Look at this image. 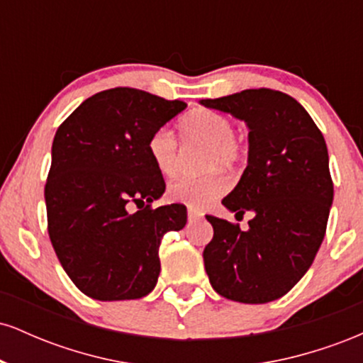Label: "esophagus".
<instances>
[{
	"label": "esophagus",
	"mask_w": 363,
	"mask_h": 363,
	"mask_svg": "<svg viewBox=\"0 0 363 363\" xmlns=\"http://www.w3.org/2000/svg\"><path fill=\"white\" fill-rule=\"evenodd\" d=\"M187 216H189V220H199L203 216V213L199 210H194V208H189V211H187Z\"/></svg>",
	"instance_id": "34e87169"
}]
</instances>
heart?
I'll return each instance as SVG.
<instances>
[{
  "instance_id": "b5f03b06",
  "label": "heart",
  "mask_w": 363,
  "mask_h": 363,
  "mask_svg": "<svg viewBox=\"0 0 363 363\" xmlns=\"http://www.w3.org/2000/svg\"><path fill=\"white\" fill-rule=\"evenodd\" d=\"M181 135L189 143L206 147L203 169H230L240 160L242 150L235 140L234 123L227 116L210 109H196L181 121ZM148 157L162 176L177 170V143L167 129H157L150 136ZM228 189L222 174L211 172L201 177H177L167 186V196L189 208H203Z\"/></svg>"
}]
</instances>
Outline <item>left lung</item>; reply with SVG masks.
Listing matches in <instances>:
<instances>
[{"label": "left lung", "mask_w": 363, "mask_h": 363, "mask_svg": "<svg viewBox=\"0 0 363 363\" xmlns=\"http://www.w3.org/2000/svg\"><path fill=\"white\" fill-rule=\"evenodd\" d=\"M199 104L249 129L247 167L222 205L235 216L254 215L247 230L206 215L213 227L203 251L206 274L228 301H277L307 273L326 234L333 205L326 141L283 91L251 89Z\"/></svg>", "instance_id": "8db88e82"}]
</instances>
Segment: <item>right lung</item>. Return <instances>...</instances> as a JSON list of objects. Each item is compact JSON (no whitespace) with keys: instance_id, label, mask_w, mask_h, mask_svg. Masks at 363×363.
Wrapping results in <instances>:
<instances>
[{"instance_id":"right-lung-1","label":"right lung","mask_w":363,"mask_h":363,"mask_svg":"<svg viewBox=\"0 0 363 363\" xmlns=\"http://www.w3.org/2000/svg\"><path fill=\"white\" fill-rule=\"evenodd\" d=\"M148 91L91 95L57 128L44 198L48 230L62 269L95 301H133L155 289L162 237L182 230L186 206L150 210L165 193L148 140L186 109ZM131 202L147 206L129 214Z\"/></svg>"}]
</instances>
